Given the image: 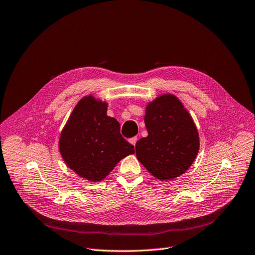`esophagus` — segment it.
Returning a JSON list of instances; mask_svg holds the SVG:
<instances>
[{
    "mask_svg": "<svg viewBox=\"0 0 255 255\" xmlns=\"http://www.w3.org/2000/svg\"><path fill=\"white\" fill-rule=\"evenodd\" d=\"M129 141H130V143H132V145H133V146L135 147V143H136V141H137V137H136V136L132 137V138L129 139Z\"/></svg>",
    "mask_w": 255,
    "mask_h": 255,
    "instance_id": "1",
    "label": "esophagus"
}]
</instances>
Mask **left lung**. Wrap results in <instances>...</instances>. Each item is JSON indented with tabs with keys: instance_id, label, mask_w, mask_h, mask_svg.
<instances>
[{
	"instance_id": "left-lung-1",
	"label": "left lung",
	"mask_w": 255,
	"mask_h": 255,
	"mask_svg": "<svg viewBox=\"0 0 255 255\" xmlns=\"http://www.w3.org/2000/svg\"><path fill=\"white\" fill-rule=\"evenodd\" d=\"M148 136L137 140L136 157L154 177L171 180L191 167L199 135L190 114L173 95H163L146 108Z\"/></svg>"
}]
</instances>
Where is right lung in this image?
<instances>
[{"label":"right lung","instance_id":"add662e5","mask_svg":"<svg viewBox=\"0 0 255 255\" xmlns=\"http://www.w3.org/2000/svg\"><path fill=\"white\" fill-rule=\"evenodd\" d=\"M107 104L93 96L83 98L63 128L59 150L69 167L91 181H100L129 154L134 146L120 132L115 118L106 115Z\"/></svg>","mask_w":255,"mask_h":255}]
</instances>
